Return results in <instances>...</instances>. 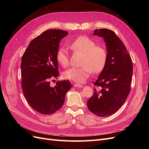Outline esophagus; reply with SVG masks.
Here are the masks:
<instances>
[{"label":"esophagus","mask_w":149,"mask_h":149,"mask_svg":"<svg viewBox=\"0 0 149 149\" xmlns=\"http://www.w3.org/2000/svg\"><path fill=\"white\" fill-rule=\"evenodd\" d=\"M73 86H74V87H76V88H81V87H83V85L82 84H78V83L74 84Z\"/></svg>","instance_id":"1"}]
</instances>
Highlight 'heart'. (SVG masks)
Returning <instances> with one entry per match:
<instances>
[{
	"mask_svg": "<svg viewBox=\"0 0 149 149\" xmlns=\"http://www.w3.org/2000/svg\"><path fill=\"white\" fill-rule=\"evenodd\" d=\"M69 48L71 51L83 54L81 67H73L63 73L66 79L78 83H83L89 78L92 72L99 73L103 70L108 59L107 48L102 45H96L93 40L86 37H80L71 43ZM56 60L60 65L66 67L69 59L67 49L61 47L56 53Z\"/></svg>",
	"mask_w": 149,
	"mask_h": 149,
	"instance_id": "obj_1",
	"label": "heart"
}]
</instances>
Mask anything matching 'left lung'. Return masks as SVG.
Returning <instances> with one entry per match:
<instances>
[{"mask_svg":"<svg viewBox=\"0 0 149 149\" xmlns=\"http://www.w3.org/2000/svg\"><path fill=\"white\" fill-rule=\"evenodd\" d=\"M94 35L104 40L108 59L104 68L93 82V94L87 104L94 114L105 118L118 111L129 96L132 79V61L124 44L113 31L96 29Z\"/></svg>","mask_w":149,"mask_h":149,"instance_id":"obj_1","label":"left lung"}]
</instances>
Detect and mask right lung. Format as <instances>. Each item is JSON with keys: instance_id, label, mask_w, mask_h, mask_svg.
Here are the masks:
<instances>
[{"instance_id": "right-lung-1", "label": "right lung", "mask_w": 149, "mask_h": 149, "mask_svg": "<svg viewBox=\"0 0 149 149\" xmlns=\"http://www.w3.org/2000/svg\"><path fill=\"white\" fill-rule=\"evenodd\" d=\"M66 31H45L31 41L22 57V88L29 104L40 114L49 115L63 105L70 81H57L51 87L49 80L59 75L56 53Z\"/></svg>"}]
</instances>
